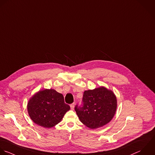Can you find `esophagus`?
Returning a JSON list of instances; mask_svg holds the SVG:
<instances>
[{"label": "esophagus", "instance_id": "esophagus-1", "mask_svg": "<svg viewBox=\"0 0 155 155\" xmlns=\"http://www.w3.org/2000/svg\"><path fill=\"white\" fill-rule=\"evenodd\" d=\"M70 107H71V110H74V107H75V103H74L71 104L70 105Z\"/></svg>", "mask_w": 155, "mask_h": 155}]
</instances>
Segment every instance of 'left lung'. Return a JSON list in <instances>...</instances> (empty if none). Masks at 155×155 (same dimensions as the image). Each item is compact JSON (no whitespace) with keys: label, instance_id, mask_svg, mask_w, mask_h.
<instances>
[{"label":"left lung","instance_id":"1","mask_svg":"<svg viewBox=\"0 0 155 155\" xmlns=\"http://www.w3.org/2000/svg\"><path fill=\"white\" fill-rule=\"evenodd\" d=\"M117 100L114 92L104 86L85 91L83 106L75 107L80 121L91 129L101 127L114 118Z\"/></svg>","mask_w":155,"mask_h":155}]
</instances>
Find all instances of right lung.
I'll list each match as a JSON object with an SVG mask.
<instances>
[{"label": "right lung", "instance_id": "add662e5", "mask_svg": "<svg viewBox=\"0 0 155 155\" xmlns=\"http://www.w3.org/2000/svg\"><path fill=\"white\" fill-rule=\"evenodd\" d=\"M27 109L34 123L49 129L61 121L70 110V106L64 103L61 94L53 89H45L38 91L29 98Z\"/></svg>", "mask_w": 155, "mask_h": 155}]
</instances>
